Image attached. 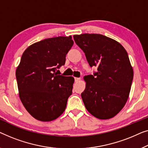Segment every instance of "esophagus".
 I'll return each instance as SVG.
<instances>
[{"instance_id": "esophagus-1", "label": "esophagus", "mask_w": 148, "mask_h": 148, "mask_svg": "<svg viewBox=\"0 0 148 148\" xmlns=\"http://www.w3.org/2000/svg\"><path fill=\"white\" fill-rule=\"evenodd\" d=\"M74 80H75V82H78V81L80 80V78H76V77H75Z\"/></svg>"}]
</instances>
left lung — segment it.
Listing matches in <instances>:
<instances>
[{
	"instance_id": "1",
	"label": "left lung",
	"mask_w": 148,
	"mask_h": 148,
	"mask_svg": "<svg viewBox=\"0 0 148 148\" xmlns=\"http://www.w3.org/2000/svg\"><path fill=\"white\" fill-rule=\"evenodd\" d=\"M73 37L90 67L98 70L84 77L86 88L81 97L85 107L99 119L113 118L125 105L134 78L127 52L118 41L101 34Z\"/></svg>"
}]
</instances>
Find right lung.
I'll return each mask as SVG.
<instances>
[{"instance_id": "1", "label": "right lung", "mask_w": 148, "mask_h": 148, "mask_svg": "<svg viewBox=\"0 0 148 148\" xmlns=\"http://www.w3.org/2000/svg\"><path fill=\"white\" fill-rule=\"evenodd\" d=\"M74 44L72 36L43 39L31 45L16 70L18 95L28 113L41 121H51L65 111L74 78L58 75Z\"/></svg>"}]
</instances>
